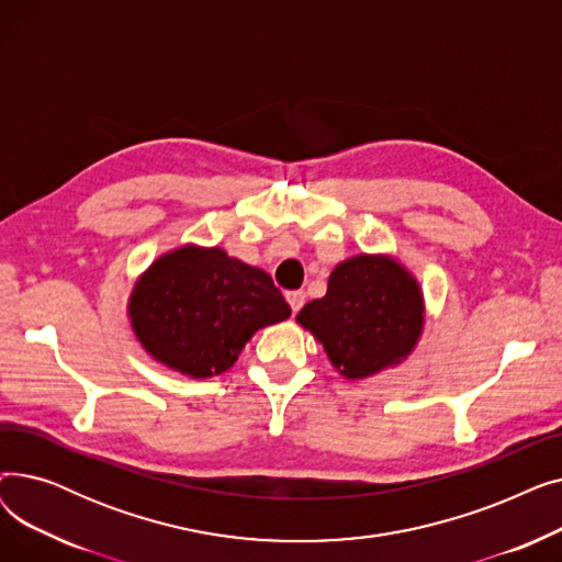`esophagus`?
I'll list each match as a JSON object with an SVG mask.
<instances>
[{
    "label": "esophagus",
    "mask_w": 562,
    "mask_h": 562,
    "mask_svg": "<svg viewBox=\"0 0 562 562\" xmlns=\"http://www.w3.org/2000/svg\"><path fill=\"white\" fill-rule=\"evenodd\" d=\"M286 303L291 305L293 312H299L303 305H305V293L301 289L296 291H286Z\"/></svg>",
    "instance_id": "obj_1"
}]
</instances>
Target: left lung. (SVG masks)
Listing matches in <instances>:
<instances>
[{
	"mask_svg": "<svg viewBox=\"0 0 562 562\" xmlns=\"http://www.w3.org/2000/svg\"><path fill=\"white\" fill-rule=\"evenodd\" d=\"M296 321L350 380L401 364L424 330V293L403 266L385 255H358L335 266L323 299Z\"/></svg>",
	"mask_w": 562,
	"mask_h": 562,
	"instance_id": "1",
	"label": "left lung"
}]
</instances>
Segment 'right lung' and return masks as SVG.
I'll return each mask as SVG.
<instances>
[{"label":"right lung","instance_id":"obj_1","mask_svg":"<svg viewBox=\"0 0 562 562\" xmlns=\"http://www.w3.org/2000/svg\"><path fill=\"white\" fill-rule=\"evenodd\" d=\"M289 314L269 273L221 248L182 246L161 255L130 296L132 328L143 348L191 378L227 371L259 328Z\"/></svg>","mask_w":562,"mask_h":562}]
</instances>
